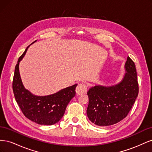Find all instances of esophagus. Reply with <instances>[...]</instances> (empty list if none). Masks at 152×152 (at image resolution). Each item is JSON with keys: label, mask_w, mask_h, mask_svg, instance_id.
<instances>
[{"label": "esophagus", "mask_w": 152, "mask_h": 152, "mask_svg": "<svg viewBox=\"0 0 152 152\" xmlns=\"http://www.w3.org/2000/svg\"><path fill=\"white\" fill-rule=\"evenodd\" d=\"M76 93L77 95H80L82 94L86 93L87 91V87L84 84H80L76 87Z\"/></svg>", "instance_id": "esophagus-1"}]
</instances>
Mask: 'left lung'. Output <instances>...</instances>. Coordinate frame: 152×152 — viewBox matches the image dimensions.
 Segmentation results:
<instances>
[{"label": "left lung", "mask_w": 152, "mask_h": 152, "mask_svg": "<svg viewBox=\"0 0 152 152\" xmlns=\"http://www.w3.org/2000/svg\"><path fill=\"white\" fill-rule=\"evenodd\" d=\"M126 73L120 83L110 87L95 86L87 92L89 104L87 115L95 125H113L126 118L139 92L135 64L127 57Z\"/></svg>", "instance_id": "left-lung-1"}]
</instances>
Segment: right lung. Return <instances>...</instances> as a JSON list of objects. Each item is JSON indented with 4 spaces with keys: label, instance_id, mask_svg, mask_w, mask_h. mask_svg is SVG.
<instances>
[{
    "label": "right lung",
    "instance_id": "right-lung-1",
    "mask_svg": "<svg viewBox=\"0 0 152 152\" xmlns=\"http://www.w3.org/2000/svg\"><path fill=\"white\" fill-rule=\"evenodd\" d=\"M28 47L18 59L15 66L12 80L14 95L22 113L27 118L40 125H53L63 117L68 103L75 96L77 84L45 96L33 95L25 89L21 80L19 63Z\"/></svg>",
    "mask_w": 152,
    "mask_h": 152
}]
</instances>
